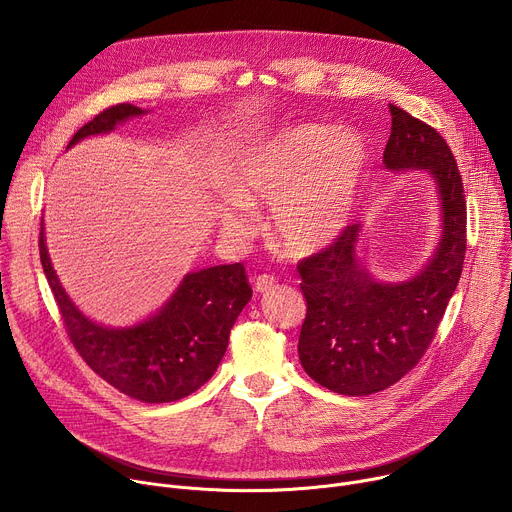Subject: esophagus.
Here are the masks:
<instances>
[{
	"instance_id": "esophagus-1",
	"label": "esophagus",
	"mask_w": 512,
	"mask_h": 512,
	"mask_svg": "<svg viewBox=\"0 0 512 512\" xmlns=\"http://www.w3.org/2000/svg\"><path fill=\"white\" fill-rule=\"evenodd\" d=\"M275 283H277V279H275L273 275L263 273V275H259V277L255 279V291H259V294H263V291L273 289V287H275Z\"/></svg>"
}]
</instances>
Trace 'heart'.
<instances>
[{
    "mask_svg": "<svg viewBox=\"0 0 512 512\" xmlns=\"http://www.w3.org/2000/svg\"><path fill=\"white\" fill-rule=\"evenodd\" d=\"M364 168L360 145L334 127L308 123L257 143L235 166L223 225L231 235L251 227L255 204H273L271 229L291 255L334 243L354 208Z\"/></svg>",
    "mask_w": 512,
    "mask_h": 512,
    "instance_id": "b5f03b06",
    "label": "heart"
}]
</instances>
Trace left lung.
<instances>
[{"mask_svg": "<svg viewBox=\"0 0 512 512\" xmlns=\"http://www.w3.org/2000/svg\"><path fill=\"white\" fill-rule=\"evenodd\" d=\"M389 170H427L442 200L444 235L419 275L379 283L356 259L360 227L348 225L326 249L302 259L308 304L300 332L304 371L340 395H371L395 385L421 360L460 281L466 255V200L456 158L431 125L389 105Z\"/></svg>", "mask_w": 512, "mask_h": 512, "instance_id": "1", "label": "left lung"}]
</instances>
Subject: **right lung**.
Wrapping results in <instances>:
<instances>
[{"instance_id":"obj_1","label":"right lung","mask_w":512,"mask_h":512,"mask_svg":"<svg viewBox=\"0 0 512 512\" xmlns=\"http://www.w3.org/2000/svg\"><path fill=\"white\" fill-rule=\"evenodd\" d=\"M141 113L131 103L107 107L72 135L68 148ZM38 247L72 346L101 379L143 403H170L200 389L225 356L231 328L253 296L243 263L216 265L188 273L170 302L150 320L131 328H105L85 318L64 294L42 229Z\"/></svg>"}]
</instances>
